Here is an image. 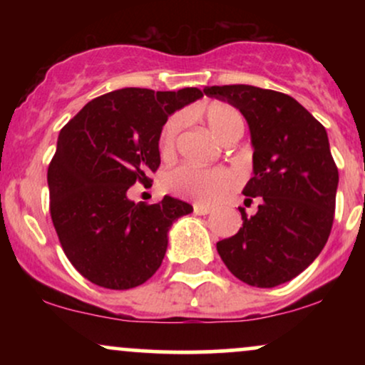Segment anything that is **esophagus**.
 Listing matches in <instances>:
<instances>
[{
  "instance_id": "1",
  "label": "esophagus",
  "mask_w": 365,
  "mask_h": 365,
  "mask_svg": "<svg viewBox=\"0 0 365 365\" xmlns=\"http://www.w3.org/2000/svg\"><path fill=\"white\" fill-rule=\"evenodd\" d=\"M194 212H195V215H200V216H204V215H209V212H211V207L204 206V204H199V202H195V204H194Z\"/></svg>"
}]
</instances>
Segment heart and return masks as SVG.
<instances>
[{
    "label": "heart",
    "instance_id": "obj_1",
    "mask_svg": "<svg viewBox=\"0 0 365 365\" xmlns=\"http://www.w3.org/2000/svg\"><path fill=\"white\" fill-rule=\"evenodd\" d=\"M209 128L220 140L228 133L244 130V118L237 108L226 103H211L204 110ZM183 115H175L166 120L159 132L158 149L161 158H170L175 153L177 137L183 127ZM165 185L173 194L197 200L200 204H215L237 185V177L223 168H197L182 165L166 173Z\"/></svg>",
    "mask_w": 365,
    "mask_h": 365
}]
</instances>
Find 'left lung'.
I'll list each match as a JSON object with an SVG mask.
<instances>
[{
    "label": "left lung",
    "instance_id": "1",
    "mask_svg": "<svg viewBox=\"0 0 365 365\" xmlns=\"http://www.w3.org/2000/svg\"><path fill=\"white\" fill-rule=\"evenodd\" d=\"M204 94L245 116L254 148L245 204L259 200L254 216L238 207L244 225L217 242V254L250 287L290 282L321 254L333 226L338 168L326 128L283 92L237 83L206 87Z\"/></svg>",
    "mask_w": 365,
    "mask_h": 365
}]
</instances>
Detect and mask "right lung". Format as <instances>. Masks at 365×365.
Here are the masks:
<instances>
[{"label": "right lung", "instance_id": "obj_1", "mask_svg": "<svg viewBox=\"0 0 365 365\" xmlns=\"http://www.w3.org/2000/svg\"><path fill=\"white\" fill-rule=\"evenodd\" d=\"M202 98L197 87L150 91L127 87L87 103L58 137L48 168L49 212L63 252L98 287L128 290L161 266L168 232L192 206L128 199L159 168L158 139L168 116Z\"/></svg>", "mask_w": 365, "mask_h": 365}]
</instances>
